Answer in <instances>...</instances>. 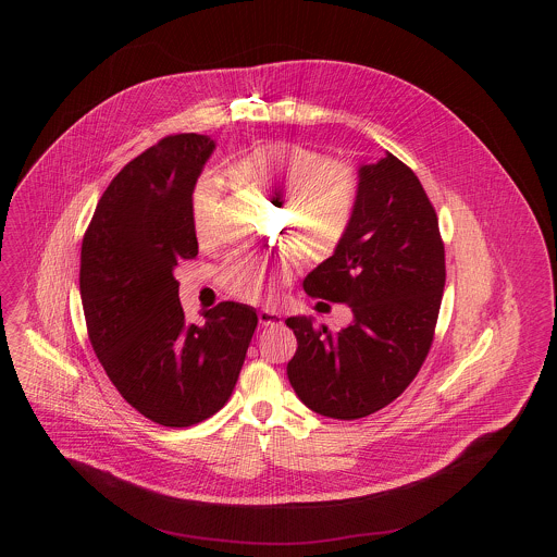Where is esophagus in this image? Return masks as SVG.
I'll return each mask as SVG.
<instances>
[{
  "label": "esophagus",
  "mask_w": 557,
  "mask_h": 557,
  "mask_svg": "<svg viewBox=\"0 0 557 557\" xmlns=\"http://www.w3.org/2000/svg\"><path fill=\"white\" fill-rule=\"evenodd\" d=\"M259 323L261 325H278L281 323V313H276V311H270V309H261L259 311Z\"/></svg>",
  "instance_id": "1"
}]
</instances>
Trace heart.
<instances>
[{"label": "heart", "instance_id": "b5f03b06", "mask_svg": "<svg viewBox=\"0 0 557 557\" xmlns=\"http://www.w3.org/2000/svg\"><path fill=\"white\" fill-rule=\"evenodd\" d=\"M234 169L242 180L257 188L285 197V210L307 244L330 246L345 232L356 201V177L345 164L327 162L318 152L300 146L274 144L242 157ZM214 201V184L203 182L195 195V232L201 244H208L214 236L210 219ZM287 274V263L246 257L225 270L223 281L232 296L255 300L274 278Z\"/></svg>", "mask_w": 557, "mask_h": 557}]
</instances>
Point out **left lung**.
I'll list each match as a JSON object with an SVG mask.
<instances>
[{
  "label": "left lung",
  "instance_id": "obj_1",
  "mask_svg": "<svg viewBox=\"0 0 557 557\" xmlns=\"http://www.w3.org/2000/svg\"><path fill=\"white\" fill-rule=\"evenodd\" d=\"M444 283L437 216L416 173L393 154L360 164L349 223L302 281L309 296L347 305L354 319L341 330L285 319L298 338L287 364L298 398L336 420L393 403L431 349Z\"/></svg>",
  "mask_w": 557,
  "mask_h": 557
}]
</instances>
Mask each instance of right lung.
<instances>
[{"instance_id": "right-lung-1", "label": "right lung", "mask_w": 557, "mask_h": 557, "mask_svg": "<svg viewBox=\"0 0 557 557\" xmlns=\"http://www.w3.org/2000/svg\"><path fill=\"white\" fill-rule=\"evenodd\" d=\"M216 150L173 135L107 186L81 246L79 289L91 347L117 393L162 426H190L232 397L257 313L221 302L188 323L173 270L199 250L193 190Z\"/></svg>"}]
</instances>
